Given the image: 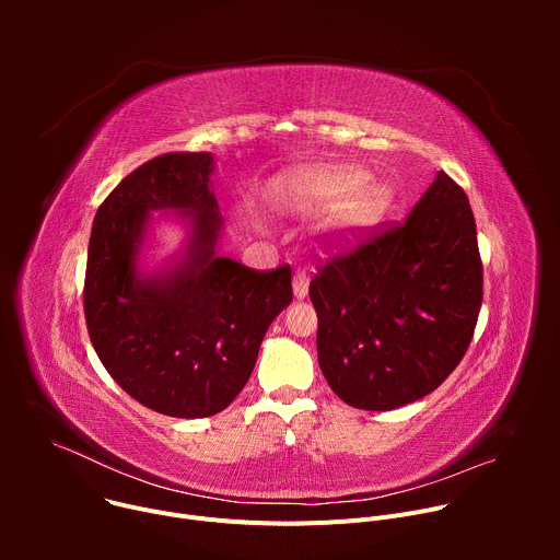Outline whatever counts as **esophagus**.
Returning <instances> with one entry per match:
<instances>
[{
  "instance_id": "34e87169",
  "label": "esophagus",
  "mask_w": 560,
  "mask_h": 560,
  "mask_svg": "<svg viewBox=\"0 0 560 560\" xmlns=\"http://www.w3.org/2000/svg\"><path fill=\"white\" fill-rule=\"evenodd\" d=\"M292 288H294V296H296V299H305V296H307V275H305L303 270H296V272H294Z\"/></svg>"
}]
</instances>
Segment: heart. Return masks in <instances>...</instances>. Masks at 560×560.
Wrapping results in <instances>:
<instances>
[{
	"instance_id": "1",
	"label": "heart",
	"mask_w": 560,
	"mask_h": 560,
	"mask_svg": "<svg viewBox=\"0 0 560 560\" xmlns=\"http://www.w3.org/2000/svg\"><path fill=\"white\" fill-rule=\"evenodd\" d=\"M301 188L316 203H339L328 219V230L339 238H352L376 225L392 208L394 192L378 182H365L359 168H322L303 175Z\"/></svg>"
}]
</instances>
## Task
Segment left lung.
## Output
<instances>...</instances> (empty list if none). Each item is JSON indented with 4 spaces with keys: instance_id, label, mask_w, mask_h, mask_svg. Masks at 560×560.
Masks as SVG:
<instances>
[{
    "instance_id": "1",
    "label": "left lung",
    "mask_w": 560,
    "mask_h": 560,
    "mask_svg": "<svg viewBox=\"0 0 560 560\" xmlns=\"http://www.w3.org/2000/svg\"><path fill=\"white\" fill-rule=\"evenodd\" d=\"M318 365L359 410H394L460 363L483 303V261L463 188L443 171L406 221L316 266Z\"/></svg>"
}]
</instances>
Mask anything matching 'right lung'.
<instances>
[{
  "label": "right lung",
  "mask_w": 560,
  "mask_h": 560,
  "mask_svg": "<svg viewBox=\"0 0 560 560\" xmlns=\"http://www.w3.org/2000/svg\"><path fill=\"white\" fill-rule=\"evenodd\" d=\"M210 152H168L132 171L95 214L84 281L93 348L141 406L177 419L225 410L248 383L266 330L292 301V270H253L214 255L221 217ZM150 209L194 221L189 257L139 276Z\"/></svg>",
  "instance_id": "obj_1"
}]
</instances>
